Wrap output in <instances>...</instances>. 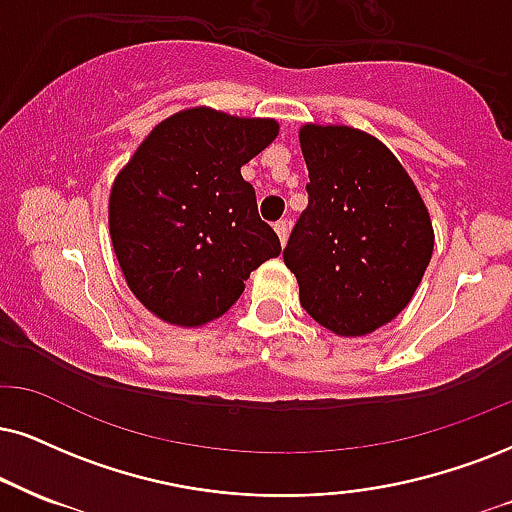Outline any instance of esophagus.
Listing matches in <instances>:
<instances>
[{
  "instance_id": "1",
  "label": "esophagus",
  "mask_w": 512,
  "mask_h": 512,
  "mask_svg": "<svg viewBox=\"0 0 512 512\" xmlns=\"http://www.w3.org/2000/svg\"><path fill=\"white\" fill-rule=\"evenodd\" d=\"M275 232H277V237H280V242L285 244V242H287V232H289V223H287V220H277V223H275Z\"/></svg>"
}]
</instances>
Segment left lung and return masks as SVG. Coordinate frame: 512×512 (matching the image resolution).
Masks as SVG:
<instances>
[{"mask_svg": "<svg viewBox=\"0 0 512 512\" xmlns=\"http://www.w3.org/2000/svg\"><path fill=\"white\" fill-rule=\"evenodd\" d=\"M308 206L285 249L299 301L339 337H363L410 304L430 266V211L377 137L349 125L299 130Z\"/></svg>", "mask_w": 512, "mask_h": 512, "instance_id": "left-lung-1", "label": "left lung"}]
</instances>
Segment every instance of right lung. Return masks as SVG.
Segmentation results:
<instances>
[{"mask_svg": "<svg viewBox=\"0 0 512 512\" xmlns=\"http://www.w3.org/2000/svg\"><path fill=\"white\" fill-rule=\"evenodd\" d=\"M273 118L194 106L144 137L109 197L118 266L140 304L178 327L227 313L280 239L263 223L242 166L275 140Z\"/></svg>", "mask_w": 512, "mask_h": 512, "instance_id": "right-lung-1", "label": "right lung"}]
</instances>
